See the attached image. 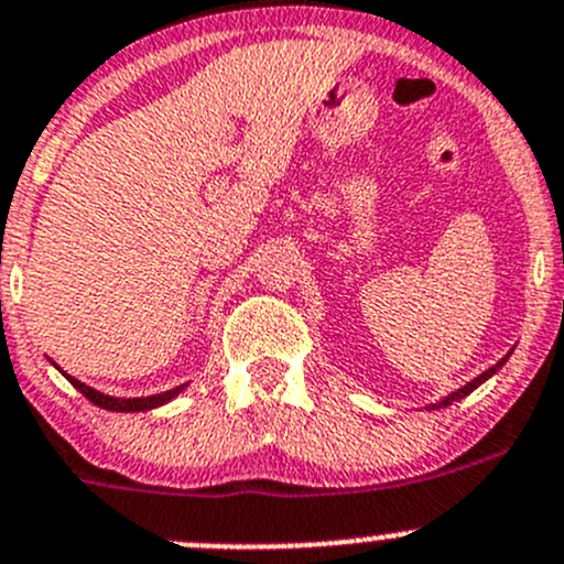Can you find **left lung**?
<instances>
[{"instance_id":"8db88e82","label":"left lung","mask_w":564,"mask_h":564,"mask_svg":"<svg viewBox=\"0 0 564 564\" xmlns=\"http://www.w3.org/2000/svg\"><path fill=\"white\" fill-rule=\"evenodd\" d=\"M505 360H508V357H505ZM505 360H499V362H497V366H494V368H488V371H486V373H480V377H477V379H475V382L464 384V388H460V390H456V392H453V395H447V398H445V401L434 403V406H436V409H440V406H447V403H453V401H460V398H464V395H469V392H471V390H475V388H480V384H482V382H486V379H488V377H494V373H497V368H502V366H505ZM434 406H431V409H434Z\"/></svg>"}]
</instances>
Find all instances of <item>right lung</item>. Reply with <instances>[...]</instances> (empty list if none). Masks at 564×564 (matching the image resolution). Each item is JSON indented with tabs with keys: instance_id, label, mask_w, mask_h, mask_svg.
<instances>
[{
	"instance_id": "add662e5",
	"label": "right lung",
	"mask_w": 564,
	"mask_h": 564,
	"mask_svg": "<svg viewBox=\"0 0 564 564\" xmlns=\"http://www.w3.org/2000/svg\"><path fill=\"white\" fill-rule=\"evenodd\" d=\"M65 377H67V373H65ZM67 379H70L73 388L82 392L84 398H89V401H93L95 406L111 409V412H147V409H155V406H161V403L172 401L176 392L185 390V388H174V390L161 392V395H150V398H111V395H104V392L87 388V384L76 382V379H73V377H67Z\"/></svg>"
}]
</instances>
